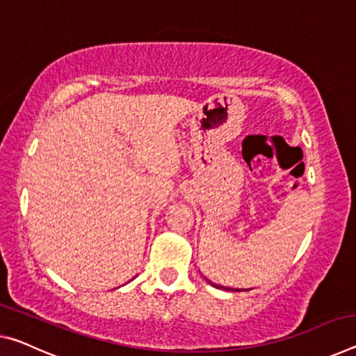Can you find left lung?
<instances>
[{
    "label": "left lung",
    "instance_id": "8db88e82",
    "mask_svg": "<svg viewBox=\"0 0 356 356\" xmlns=\"http://www.w3.org/2000/svg\"><path fill=\"white\" fill-rule=\"evenodd\" d=\"M209 282H211V280H209ZM211 284H212V282H211ZM213 286H217V289H223V286H220V285H217V284H212ZM225 290V289H223ZM227 290H231V291H233V289H227ZM234 291H239V290H234Z\"/></svg>",
    "mask_w": 356,
    "mask_h": 356
}]
</instances>
